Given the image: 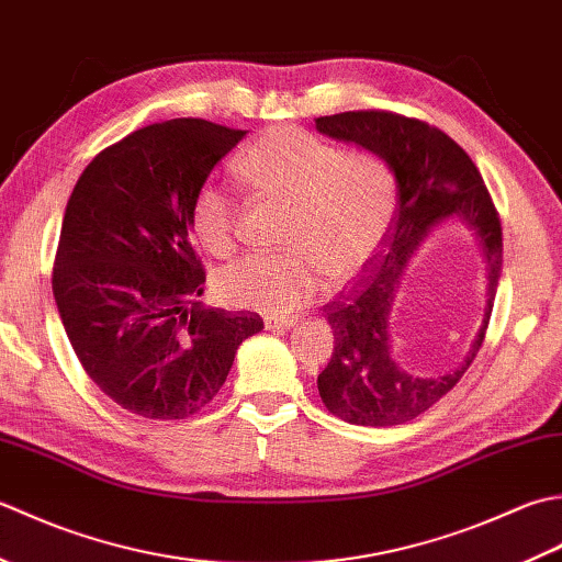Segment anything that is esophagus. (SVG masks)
<instances>
[{
    "mask_svg": "<svg viewBox=\"0 0 562 562\" xmlns=\"http://www.w3.org/2000/svg\"><path fill=\"white\" fill-rule=\"evenodd\" d=\"M295 323L297 319H293V317H265L267 329H273V331H285V329L295 327Z\"/></svg>",
    "mask_w": 562,
    "mask_h": 562,
    "instance_id": "1",
    "label": "esophagus"
}]
</instances>
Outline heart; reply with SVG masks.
Segmentation results:
<instances>
[{"label": "heart", "instance_id": "b5f03b06", "mask_svg": "<svg viewBox=\"0 0 562 562\" xmlns=\"http://www.w3.org/2000/svg\"><path fill=\"white\" fill-rule=\"evenodd\" d=\"M251 189L289 203L281 255L255 251L225 267L215 289L225 303L291 315L331 283L353 281L381 251L395 215L391 167L373 153H345L295 125L259 135L237 159ZM235 201L205 181L191 199V233L215 257L235 245Z\"/></svg>", "mask_w": 562, "mask_h": 562}]
</instances>
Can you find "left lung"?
Masks as SVG:
<instances>
[{
	"instance_id": "left-lung-1",
	"label": "left lung",
	"mask_w": 562,
	"mask_h": 562,
	"mask_svg": "<svg viewBox=\"0 0 562 562\" xmlns=\"http://www.w3.org/2000/svg\"><path fill=\"white\" fill-rule=\"evenodd\" d=\"M315 128L385 159L397 205L381 255L347 295L325 305L335 351L317 375L325 407L349 425L393 427L427 412L461 381L483 347L502 273V227L473 159L449 135L391 111H347L315 119ZM463 224L486 265L484 323L464 359L446 374H409L396 363L390 317L408 261L439 224Z\"/></svg>"
}]
</instances>
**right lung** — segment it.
<instances>
[{"label": "right lung", "instance_id": "1", "mask_svg": "<svg viewBox=\"0 0 562 562\" xmlns=\"http://www.w3.org/2000/svg\"><path fill=\"white\" fill-rule=\"evenodd\" d=\"M201 119L147 125L91 159L67 201L53 295L87 375L147 419L203 409L257 313L203 307L205 273L191 243V199L243 140Z\"/></svg>", "mask_w": 562, "mask_h": 562}]
</instances>
